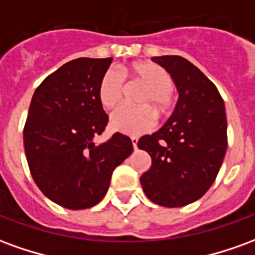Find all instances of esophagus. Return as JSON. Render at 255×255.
<instances>
[{"instance_id": "obj_1", "label": "esophagus", "mask_w": 255, "mask_h": 255, "mask_svg": "<svg viewBox=\"0 0 255 255\" xmlns=\"http://www.w3.org/2000/svg\"><path fill=\"white\" fill-rule=\"evenodd\" d=\"M131 142H132L133 149H136V147H138V138H135V136H132V138H131Z\"/></svg>"}]
</instances>
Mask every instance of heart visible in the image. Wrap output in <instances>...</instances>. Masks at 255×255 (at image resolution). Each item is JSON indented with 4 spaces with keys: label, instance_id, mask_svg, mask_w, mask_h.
<instances>
[{
    "label": "heart",
    "instance_id": "1",
    "mask_svg": "<svg viewBox=\"0 0 255 255\" xmlns=\"http://www.w3.org/2000/svg\"><path fill=\"white\" fill-rule=\"evenodd\" d=\"M124 75L146 86L139 97L142 108L122 106L112 113L109 126L113 131L139 135L150 131L157 115H165L172 106V78L165 68L151 61H135L124 68ZM123 78L113 69L106 71L98 84V100L105 109H113L123 97ZM149 108H147V106Z\"/></svg>",
    "mask_w": 255,
    "mask_h": 255
}]
</instances>
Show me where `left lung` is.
<instances>
[{
  "instance_id": "1",
  "label": "left lung",
  "mask_w": 255,
  "mask_h": 255,
  "mask_svg": "<svg viewBox=\"0 0 255 255\" xmlns=\"http://www.w3.org/2000/svg\"><path fill=\"white\" fill-rule=\"evenodd\" d=\"M171 73L179 91L175 111L138 147L151 157L140 184L151 202L180 208L195 202L216 180L227 151V116L219 90L186 58L153 57Z\"/></svg>"
}]
</instances>
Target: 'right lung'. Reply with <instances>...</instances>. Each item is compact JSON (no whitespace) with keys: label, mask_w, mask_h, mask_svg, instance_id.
I'll list each match as a JSON object with an SVG mask.
<instances>
[{"label":"right lung","mask_w":255,"mask_h":255,"mask_svg":"<svg viewBox=\"0 0 255 255\" xmlns=\"http://www.w3.org/2000/svg\"><path fill=\"white\" fill-rule=\"evenodd\" d=\"M113 58H76L35 90L25 122L24 150L31 176L50 201L71 210L105 197L115 168L132 153L131 139L116 132L94 143L108 116L98 84Z\"/></svg>","instance_id":"add662e5"}]
</instances>
